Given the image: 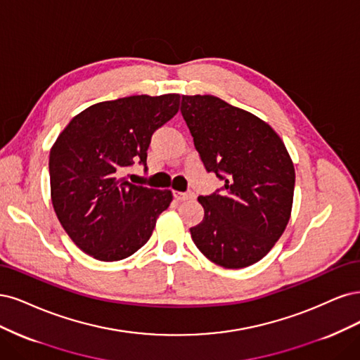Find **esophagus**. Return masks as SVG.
Returning <instances> with one entry per match:
<instances>
[{
    "label": "esophagus",
    "mask_w": 360,
    "mask_h": 360,
    "mask_svg": "<svg viewBox=\"0 0 360 360\" xmlns=\"http://www.w3.org/2000/svg\"><path fill=\"white\" fill-rule=\"evenodd\" d=\"M173 197L179 202H185V200H193L194 194L193 193H182V191H173Z\"/></svg>",
    "instance_id": "esophagus-1"
}]
</instances>
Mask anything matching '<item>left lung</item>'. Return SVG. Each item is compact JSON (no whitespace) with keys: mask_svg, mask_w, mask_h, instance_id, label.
<instances>
[{"mask_svg":"<svg viewBox=\"0 0 360 360\" xmlns=\"http://www.w3.org/2000/svg\"><path fill=\"white\" fill-rule=\"evenodd\" d=\"M182 117L221 194L200 195L205 217L190 229L205 257L227 269L257 263L292 215L295 166L272 127L215 96H182Z\"/></svg>","mask_w":360,"mask_h":360,"instance_id":"8db88e82","label":"left lung"}]
</instances>
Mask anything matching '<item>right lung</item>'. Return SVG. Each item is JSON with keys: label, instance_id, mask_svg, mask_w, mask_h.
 <instances>
[{"label": "right lung", "instance_id": "obj_1", "mask_svg": "<svg viewBox=\"0 0 360 360\" xmlns=\"http://www.w3.org/2000/svg\"><path fill=\"white\" fill-rule=\"evenodd\" d=\"M179 94L101 101L68 122L51 148V199L65 233L84 252L117 262L142 248L170 190L134 185L122 173L146 166L153 133L179 110Z\"/></svg>", "mask_w": 360, "mask_h": 360}]
</instances>
